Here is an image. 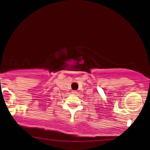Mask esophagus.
<instances>
[{"label":"esophagus","mask_w":150,"mask_h":150,"mask_svg":"<svg viewBox=\"0 0 150 150\" xmlns=\"http://www.w3.org/2000/svg\"><path fill=\"white\" fill-rule=\"evenodd\" d=\"M71 93H72V94H76V93H78V92L76 91H75V90H73L72 91H71Z\"/></svg>","instance_id":"obj_1"}]
</instances>
